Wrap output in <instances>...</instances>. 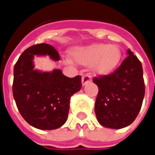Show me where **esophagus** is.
<instances>
[{
  "mask_svg": "<svg viewBox=\"0 0 155 155\" xmlns=\"http://www.w3.org/2000/svg\"><path fill=\"white\" fill-rule=\"evenodd\" d=\"M91 81V77L88 75V74H85L82 76L81 82H82V86H86V84H88L89 82Z\"/></svg>",
  "mask_w": 155,
  "mask_h": 155,
  "instance_id": "1",
  "label": "esophagus"
}]
</instances>
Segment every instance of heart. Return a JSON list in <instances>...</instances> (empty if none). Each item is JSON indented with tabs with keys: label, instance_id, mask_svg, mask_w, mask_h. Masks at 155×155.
Listing matches in <instances>:
<instances>
[{
	"label": "heart",
	"instance_id": "obj_1",
	"mask_svg": "<svg viewBox=\"0 0 155 155\" xmlns=\"http://www.w3.org/2000/svg\"><path fill=\"white\" fill-rule=\"evenodd\" d=\"M71 58L77 64L90 65L92 73L105 76L112 74L120 63L122 53L116 45L94 43L86 47H77L70 53Z\"/></svg>",
	"mask_w": 155,
	"mask_h": 155
}]
</instances>
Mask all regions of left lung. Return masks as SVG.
Listing matches in <instances>:
<instances>
[{"mask_svg": "<svg viewBox=\"0 0 155 155\" xmlns=\"http://www.w3.org/2000/svg\"><path fill=\"white\" fill-rule=\"evenodd\" d=\"M127 54L114 73L93 79L98 86L96 116L107 128L121 129L130 125L143 104L145 94L143 66L130 49Z\"/></svg>", "mask_w": 155, "mask_h": 155, "instance_id": "left-lung-1", "label": "left lung"}]
</instances>
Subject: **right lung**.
<instances>
[{
  "label": "right lung",
  "instance_id": "1",
  "mask_svg": "<svg viewBox=\"0 0 155 155\" xmlns=\"http://www.w3.org/2000/svg\"><path fill=\"white\" fill-rule=\"evenodd\" d=\"M35 55L60 59L57 50L48 44L26 49L13 69V97L19 113L30 126L40 130L58 129L67 120L70 97L81 90V77H67L61 69L51 72L35 69Z\"/></svg>",
  "mask_w": 155,
  "mask_h": 155
}]
</instances>
